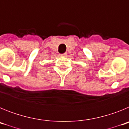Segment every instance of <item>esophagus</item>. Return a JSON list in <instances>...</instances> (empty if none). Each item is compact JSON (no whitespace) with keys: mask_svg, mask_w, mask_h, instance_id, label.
Listing matches in <instances>:
<instances>
[{"mask_svg":"<svg viewBox=\"0 0 129 129\" xmlns=\"http://www.w3.org/2000/svg\"><path fill=\"white\" fill-rule=\"evenodd\" d=\"M59 55H60V57H65L67 55V52H64L63 53H60Z\"/></svg>","mask_w":129,"mask_h":129,"instance_id":"34e87169","label":"esophagus"}]
</instances>
